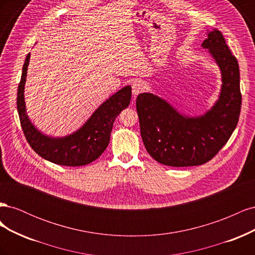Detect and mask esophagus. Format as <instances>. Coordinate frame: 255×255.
Listing matches in <instances>:
<instances>
[{
  "label": "esophagus",
  "mask_w": 255,
  "mask_h": 255,
  "mask_svg": "<svg viewBox=\"0 0 255 255\" xmlns=\"http://www.w3.org/2000/svg\"><path fill=\"white\" fill-rule=\"evenodd\" d=\"M145 90V84L139 80H135L132 83V92H133V96L136 97L141 92H143Z\"/></svg>",
  "instance_id": "1"
}]
</instances>
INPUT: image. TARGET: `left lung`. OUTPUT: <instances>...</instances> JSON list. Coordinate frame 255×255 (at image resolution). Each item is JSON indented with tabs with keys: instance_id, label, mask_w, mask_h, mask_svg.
Returning a JSON list of instances; mask_svg holds the SVG:
<instances>
[{
	"instance_id": "1",
	"label": "left lung",
	"mask_w": 255,
	"mask_h": 255,
	"mask_svg": "<svg viewBox=\"0 0 255 255\" xmlns=\"http://www.w3.org/2000/svg\"><path fill=\"white\" fill-rule=\"evenodd\" d=\"M202 48L220 69L218 100L205 114L190 117L149 92L138 95L136 110L146 151L158 163L172 167L203 165L234 132L242 107L239 67L220 30H208Z\"/></svg>"
}]
</instances>
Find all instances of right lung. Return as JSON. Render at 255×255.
Masks as SVG:
<instances>
[{
    "label": "right lung",
    "mask_w": 255,
    "mask_h": 255,
    "mask_svg": "<svg viewBox=\"0 0 255 255\" xmlns=\"http://www.w3.org/2000/svg\"><path fill=\"white\" fill-rule=\"evenodd\" d=\"M29 57L30 53L22 68L17 95V110L27 142L38 155L57 165L76 167L96 160L109 145L115 119L128 106L132 88L126 86L110 97L74 133L64 137L44 135L33 125L26 113L24 86Z\"/></svg>",
    "instance_id": "1"
}]
</instances>
